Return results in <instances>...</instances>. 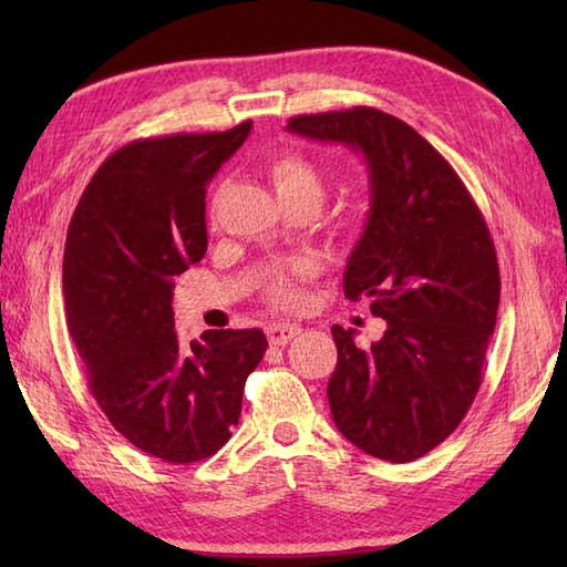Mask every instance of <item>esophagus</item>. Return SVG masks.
Here are the masks:
<instances>
[{
  "mask_svg": "<svg viewBox=\"0 0 567 567\" xmlns=\"http://www.w3.org/2000/svg\"><path fill=\"white\" fill-rule=\"evenodd\" d=\"M300 333L298 323H271L267 326V338L271 346H286V342L293 340Z\"/></svg>",
  "mask_w": 567,
  "mask_h": 567,
  "instance_id": "obj_1",
  "label": "esophagus"
}]
</instances>
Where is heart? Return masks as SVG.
Wrapping results in <instances>:
<instances>
[{"instance_id":"heart-1","label":"heart","mask_w":567,"mask_h":567,"mask_svg":"<svg viewBox=\"0 0 567 567\" xmlns=\"http://www.w3.org/2000/svg\"><path fill=\"white\" fill-rule=\"evenodd\" d=\"M267 177L277 192L281 203H310L317 210L319 203L326 196V175L323 169L307 158L305 153L298 151H284L269 158L267 163ZM336 227L340 231H350L354 227L352 217H338ZM307 274V267H296L293 271H274L267 279L265 296L271 305L281 307V310H296L302 305V288L300 279Z\"/></svg>"}]
</instances>
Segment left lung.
Listing matches in <instances>:
<instances>
[{"instance_id":"1","label":"left lung","mask_w":567,"mask_h":567,"mask_svg":"<svg viewBox=\"0 0 567 567\" xmlns=\"http://www.w3.org/2000/svg\"><path fill=\"white\" fill-rule=\"evenodd\" d=\"M288 132L348 144L367 161L371 210L342 286L388 321L359 348L333 326L338 364L329 404L354 447L409 463L447 440L471 409L499 310V262L483 213L454 167L379 109L288 120Z\"/></svg>"}]
</instances>
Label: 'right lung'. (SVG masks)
I'll return each mask as SVG.
<instances>
[{"label": "right lung", "instance_id": "add662e5", "mask_svg": "<svg viewBox=\"0 0 567 567\" xmlns=\"http://www.w3.org/2000/svg\"><path fill=\"white\" fill-rule=\"evenodd\" d=\"M250 127L117 148L68 227L65 319L94 400L136 450L177 466L225 447L267 350L260 329L205 331L184 348L173 312L175 279L208 250V184Z\"/></svg>", "mask_w": 567, "mask_h": 567}]
</instances>
